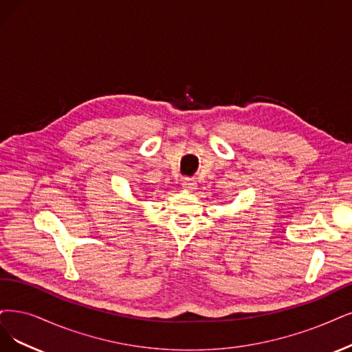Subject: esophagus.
Returning <instances> with one entry per match:
<instances>
[{"label":"esophagus","mask_w":352,"mask_h":352,"mask_svg":"<svg viewBox=\"0 0 352 352\" xmlns=\"http://www.w3.org/2000/svg\"><path fill=\"white\" fill-rule=\"evenodd\" d=\"M183 188L186 190V191H194L197 188V183H196V179H192V178H184L183 179Z\"/></svg>","instance_id":"obj_1"}]
</instances>
